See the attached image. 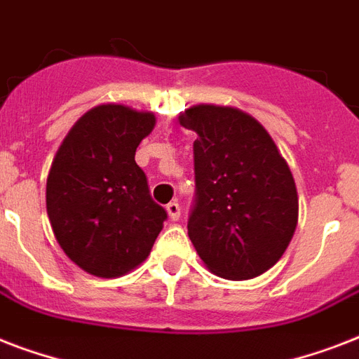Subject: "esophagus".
Returning <instances> with one entry per match:
<instances>
[{
  "mask_svg": "<svg viewBox=\"0 0 359 359\" xmlns=\"http://www.w3.org/2000/svg\"><path fill=\"white\" fill-rule=\"evenodd\" d=\"M165 208H168L169 218L173 219V222H175V219H179V218H180V205H179V203H177V201H171Z\"/></svg>",
  "mask_w": 359,
  "mask_h": 359,
  "instance_id": "esophagus-1",
  "label": "esophagus"
}]
</instances>
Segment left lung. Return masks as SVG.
I'll return each mask as SVG.
<instances>
[{"mask_svg":"<svg viewBox=\"0 0 359 359\" xmlns=\"http://www.w3.org/2000/svg\"><path fill=\"white\" fill-rule=\"evenodd\" d=\"M194 130L196 199L188 236L210 272L251 279L281 259L298 224L289 165L244 111L201 104L180 117Z\"/></svg>","mask_w":359,"mask_h":359,"instance_id":"8db88e82","label":"left lung"}]
</instances>
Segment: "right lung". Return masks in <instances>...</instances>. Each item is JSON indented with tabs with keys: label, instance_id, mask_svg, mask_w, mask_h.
Returning <instances> with one entry per match:
<instances>
[{
	"label": "right lung",
	"instance_id": "obj_1",
	"mask_svg": "<svg viewBox=\"0 0 359 359\" xmlns=\"http://www.w3.org/2000/svg\"><path fill=\"white\" fill-rule=\"evenodd\" d=\"M154 123L152 114L104 104L74 124L55 154L48 218L70 261L93 276L117 278L145 261L168 219L135 163Z\"/></svg>",
	"mask_w": 359,
	"mask_h": 359
}]
</instances>
